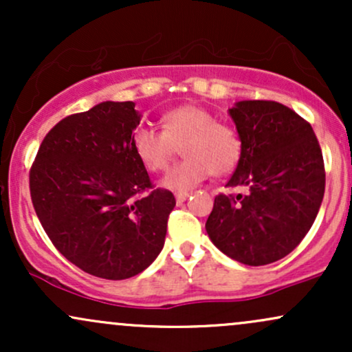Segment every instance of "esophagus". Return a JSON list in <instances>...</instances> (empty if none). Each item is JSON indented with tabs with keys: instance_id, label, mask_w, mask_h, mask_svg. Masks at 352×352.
Listing matches in <instances>:
<instances>
[{
	"instance_id": "esophagus-1",
	"label": "esophagus",
	"mask_w": 352,
	"mask_h": 352,
	"mask_svg": "<svg viewBox=\"0 0 352 352\" xmlns=\"http://www.w3.org/2000/svg\"><path fill=\"white\" fill-rule=\"evenodd\" d=\"M190 197V193L188 192H179V193H175V200H177V204H182V201H185Z\"/></svg>"
}]
</instances>
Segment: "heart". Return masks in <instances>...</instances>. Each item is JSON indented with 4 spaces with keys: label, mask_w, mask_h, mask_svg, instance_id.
Wrapping results in <instances>:
<instances>
[{
    "label": "heart",
    "mask_w": 352,
    "mask_h": 352,
    "mask_svg": "<svg viewBox=\"0 0 352 352\" xmlns=\"http://www.w3.org/2000/svg\"><path fill=\"white\" fill-rule=\"evenodd\" d=\"M135 155L148 172L167 168L182 147L185 159L164 175L160 185L172 192H188L210 173L221 177L236 167L241 142L233 129L197 106H182L162 117V132L137 129L132 139Z\"/></svg>",
    "instance_id": "heart-1"
}]
</instances>
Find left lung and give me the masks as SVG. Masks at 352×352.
<instances>
[{"label":"left lung","instance_id":"8db88e82","mask_svg":"<svg viewBox=\"0 0 352 352\" xmlns=\"http://www.w3.org/2000/svg\"><path fill=\"white\" fill-rule=\"evenodd\" d=\"M228 114L241 155L227 187L246 193L215 197L205 228L212 243L248 266L292 253L316 220L324 197V162L313 127L274 100H240Z\"/></svg>","mask_w":352,"mask_h":352}]
</instances>
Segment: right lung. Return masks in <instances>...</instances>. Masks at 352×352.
<instances>
[{"label": "right lung", "instance_id": "right-lung-1", "mask_svg": "<svg viewBox=\"0 0 352 352\" xmlns=\"http://www.w3.org/2000/svg\"><path fill=\"white\" fill-rule=\"evenodd\" d=\"M142 114L132 100H106L63 119L44 137L31 167L36 215L71 263L106 280L142 273L162 252L175 207L152 188L132 145Z\"/></svg>", "mask_w": 352, "mask_h": 352}]
</instances>
